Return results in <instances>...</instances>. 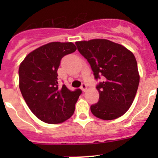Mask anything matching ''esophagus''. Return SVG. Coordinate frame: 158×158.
Returning <instances> with one entry per match:
<instances>
[{
    "instance_id": "1",
    "label": "esophagus",
    "mask_w": 158,
    "mask_h": 158,
    "mask_svg": "<svg viewBox=\"0 0 158 158\" xmlns=\"http://www.w3.org/2000/svg\"><path fill=\"white\" fill-rule=\"evenodd\" d=\"M81 89H82V90L83 91V92H85V91H86V89H87L86 84H85V83H82V85H81Z\"/></svg>"
}]
</instances>
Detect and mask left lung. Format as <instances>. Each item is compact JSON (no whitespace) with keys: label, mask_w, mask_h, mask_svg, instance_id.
Masks as SVG:
<instances>
[{"label":"left lung","mask_w":158,"mask_h":158,"mask_svg":"<svg viewBox=\"0 0 158 158\" xmlns=\"http://www.w3.org/2000/svg\"><path fill=\"white\" fill-rule=\"evenodd\" d=\"M79 52L90 64L96 80L99 99L90 107L95 117L113 120L131 106L140 76L134 54L122 45L105 39L76 42Z\"/></svg>","instance_id":"obj_1"}]
</instances>
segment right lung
Wrapping results in <instances>:
<instances>
[{
	"mask_svg": "<svg viewBox=\"0 0 158 158\" xmlns=\"http://www.w3.org/2000/svg\"><path fill=\"white\" fill-rule=\"evenodd\" d=\"M76 50L71 42H52L30 52L20 63V92L29 109L42 122L62 123L74 113L82 91L59 86L57 70L62 58Z\"/></svg>",
	"mask_w": 158,
	"mask_h": 158,
	"instance_id": "obj_1",
	"label": "right lung"
}]
</instances>
